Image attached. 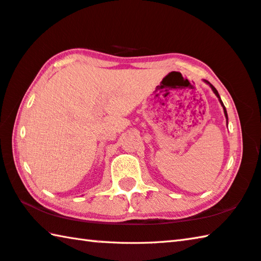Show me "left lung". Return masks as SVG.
I'll use <instances>...</instances> for the list:
<instances>
[{"instance_id":"obj_1","label":"left lung","mask_w":261,"mask_h":261,"mask_svg":"<svg viewBox=\"0 0 261 261\" xmlns=\"http://www.w3.org/2000/svg\"><path fill=\"white\" fill-rule=\"evenodd\" d=\"M206 84H208V85L211 86V88H212V91H213L214 92V94L216 95V96H218V98H219V101H220V103H221V106H222V107H223V112H224V116H226V118H227V123H228V114H227V110H226V107H224V105H223V102H222V100H221V98H220V95H219V93H218V91H216V88L213 86V85H212V84L211 83H208V82H207V81H204Z\"/></svg>"}]
</instances>
